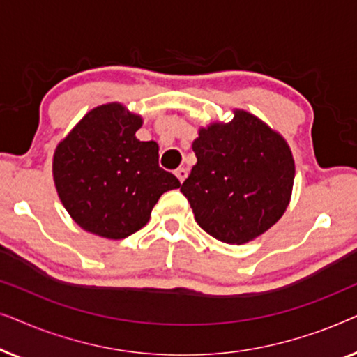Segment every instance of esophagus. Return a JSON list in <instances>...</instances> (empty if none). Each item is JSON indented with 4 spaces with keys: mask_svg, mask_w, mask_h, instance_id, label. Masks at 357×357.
<instances>
[{
    "mask_svg": "<svg viewBox=\"0 0 357 357\" xmlns=\"http://www.w3.org/2000/svg\"><path fill=\"white\" fill-rule=\"evenodd\" d=\"M175 175H177V178L180 180V182L183 183V180L187 178V175H188V172H187V169H183V167H180V169H177L175 170Z\"/></svg>",
    "mask_w": 357,
    "mask_h": 357,
    "instance_id": "1",
    "label": "esophagus"
}]
</instances>
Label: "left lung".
<instances>
[{"label":"left lung","instance_id":"1","mask_svg":"<svg viewBox=\"0 0 357 357\" xmlns=\"http://www.w3.org/2000/svg\"><path fill=\"white\" fill-rule=\"evenodd\" d=\"M192 148L197 164L180 192L204 232L241 245L280 221L296 175L289 144L280 133L255 115L234 110L229 123L199 128Z\"/></svg>","mask_w":357,"mask_h":357}]
</instances>
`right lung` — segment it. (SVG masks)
Instances as JSON below:
<instances>
[{"label": "right lung", "instance_id": "1", "mask_svg": "<svg viewBox=\"0 0 357 357\" xmlns=\"http://www.w3.org/2000/svg\"><path fill=\"white\" fill-rule=\"evenodd\" d=\"M143 125L119 102L82 116L53 154V180L77 226L105 238H125L148 224L160 195L178 188L159 167L155 141H139Z\"/></svg>", "mask_w": 357, "mask_h": 357}]
</instances>
